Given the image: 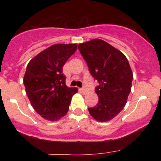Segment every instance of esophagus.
Instances as JSON below:
<instances>
[{"instance_id":"1","label":"esophagus","mask_w":161,"mask_h":161,"mask_svg":"<svg viewBox=\"0 0 161 161\" xmlns=\"http://www.w3.org/2000/svg\"><path fill=\"white\" fill-rule=\"evenodd\" d=\"M80 91H81V92H82V93L86 94V92H87V89H86V88H84V87H83V88H81V89H80Z\"/></svg>"}]
</instances>
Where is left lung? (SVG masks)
Here are the masks:
<instances>
[{"mask_svg": "<svg viewBox=\"0 0 161 161\" xmlns=\"http://www.w3.org/2000/svg\"><path fill=\"white\" fill-rule=\"evenodd\" d=\"M78 49L98 82L95 87L98 102L88 111L96 120H110L124 108L131 92L133 75L128 60L115 47L97 38L79 44Z\"/></svg>", "mask_w": 161, "mask_h": 161, "instance_id": "1", "label": "left lung"}]
</instances>
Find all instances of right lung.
<instances>
[{"mask_svg":"<svg viewBox=\"0 0 161 161\" xmlns=\"http://www.w3.org/2000/svg\"><path fill=\"white\" fill-rule=\"evenodd\" d=\"M77 48L75 44L53 45L28 64L23 84L31 104L47 120L60 119L69 110L77 88L66 86L63 66Z\"/></svg>","mask_w":161,"mask_h":161,"instance_id":"obj_1","label":"right lung"}]
</instances>
